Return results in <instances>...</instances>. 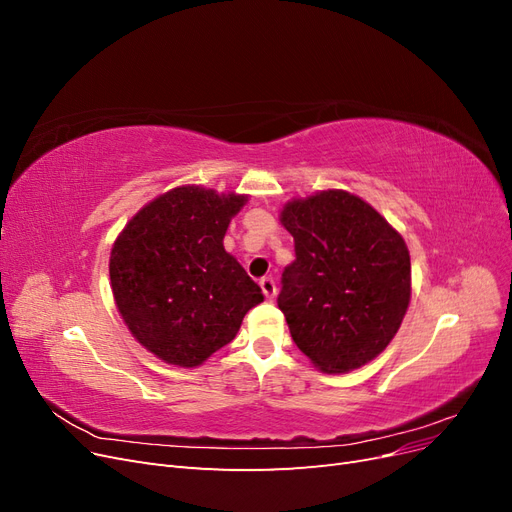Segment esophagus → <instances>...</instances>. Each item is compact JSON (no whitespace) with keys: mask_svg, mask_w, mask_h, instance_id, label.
<instances>
[{"mask_svg":"<svg viewBox=\"0 0 512 512\" xmlns=\"http://www.w3.org/2000/svg\"><path fill=\"white\" fill-rule=\"evenodd\" d=\"M260 288H262V292H265V297H267V299H275L277 286H275V280H273L271 275L262 277V280H260Z\"/></svg>","mask_w":512,"mask_h":512,"instance_id":"esophagus-1","label":"esophagus"}]
</instances>
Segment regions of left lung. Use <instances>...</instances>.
Here are the masks:
<instances>
[{
  "instance_id": "8db88e82",
  "label": "left lung",
  "mask_w": 512,
  "mask_h": 512,
  "mask_svg": "<svg viewBox=\"0 0 512 512\" xmlns=\"http://www.w3.org/2000/svg\"><path fill=\"white\" fill-rule=\"evenodd\" d=\"M280 222L297 254L277 297L294 344L324 374L374 361L399 331L412 297L404 237L346 190L292 198Z\"/></svg>"
}]
</instances>
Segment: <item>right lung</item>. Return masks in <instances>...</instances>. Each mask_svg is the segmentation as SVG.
<instances>
[{"instance_id": "right-lung-1", "label": "right lung", "mask_w": 512, "mask_h": 512, "mask_svg": "<svg viewBox=\"0 0 512 512\" xmlns=\"http://www.w3.org/2000/svg\"><path fill=\"white\" fill-rule=\"evenodd\" d=\"M247 198L179 185L149 200L117 235L108 260L117 312L160 361L203 365L265 299L224 250L228 224Z\"/></svg>"}]
</instances>
